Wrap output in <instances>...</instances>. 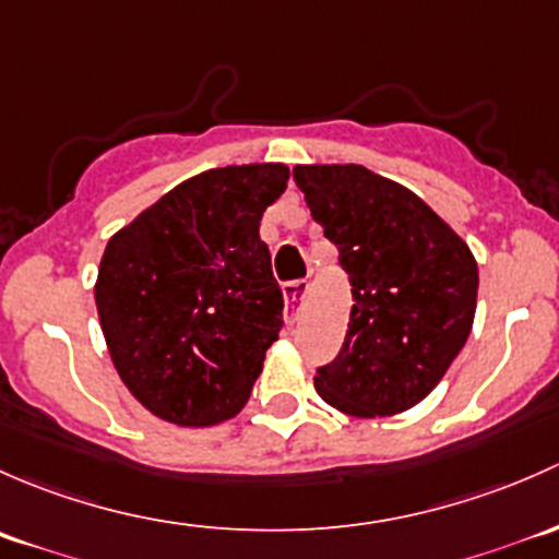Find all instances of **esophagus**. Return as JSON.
<instances>
[{
    "instance_id": "34e87169",
    "label": "esophagus",
    "mask_w": 559,
    "mask_h": 559,
    "mask_svg": "<svg viewBox=\"0 0 559 559\" xmlns=\"http://www.w3.org/2000/svg\"><path fill=\"white\" fill-rule=\"evenodd\" d=\"M309 290V282L307 280H293V282H285L282 285V293H285V301H287V312H290V320L293 322V314H296V307L304 301V296H307Z\"/></svg>"
}]
</instances>
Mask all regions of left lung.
Returning <instances> with one entry per match:
<instances>
[{"instance_id": "left-lung-1", "label": "left lung", "mask_w": 559, "mask_h": 559, "mask_svg": "<svg viewBox=\"0 0 559 559\" xmlns=\"http://www.w3.org/2000/svg\"><path fill=\"white\" fill-rule=\"evenodd\" d=\"M314 223L353 287L347 336L314 388L353 417L425 399L463 349L479 272L465 241L404 186L364 166H296Z\"/></svg>"}]
</instances>
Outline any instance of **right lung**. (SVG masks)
<instances>
[{
  "label": "right lung",
  "instance_id": "right-lung-1",
  "mask_svg": "<svg viewBox=\"0 0 559 559\" xmlns=\"http://www.w3.org/2000/svg\"><path fill=\"white\" fill-rule=\"evenodd\" d=\"M287 177L285 164L210 169L109 239L96 282L102 331L126 388L160 419L204 428L250 399L285 325L258 228Z\"/></svg>",
  "mask_w": 559,
  "mask_h": 559
}]
</instances>
